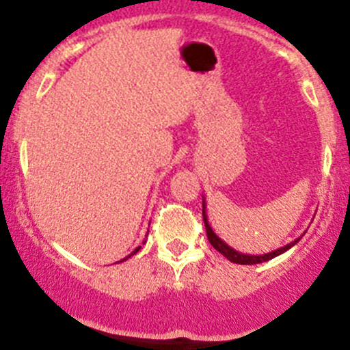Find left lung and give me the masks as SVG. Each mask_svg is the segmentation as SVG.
I'll return each mask as SVG.
<instances>
[{
  "label": "left lung",
  "instance_id": "1",
  "mask_svg": "<svg viewBox=\"0 0 350 350\" xmlns=\"http://www.w3.org/2000/svg\"><path fill=\"white\" fill-rule=\"evenodd\" d=\"M203 222H205V229H206V237H208L210 244H212L213 247H215L217 251H219L220 254H224V256L227 258L229 261H232V263H239V265H256V263H263V261H269L272 260V258L279 256V254L286 253L287 250H291V247L294 246V244L299 243L301 237L304 236V230L303 234H301L297 239L291 241L289 244H286V246L279 247V250H273L270 251V253H265V254H244V253H239V251H236L234 247H230L229 244L226 243V241L220 239L219 236H217L215 232H213V229L210 227L208 224V217H206V203H205V196H203Z\"/></svg>",
  "mask_w": 350,
  "mask_h": 350
}]
</instances>
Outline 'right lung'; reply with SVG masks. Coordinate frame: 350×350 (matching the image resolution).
Returning a JSON list of instances; mask_svg holds the SVG:
<instances>
[{
  "mask_svg": "<svg viewBox=\"0 0 350 350\" xmlns=\"http://www.w3.org/2000/svg\"><path fill=\"white\" fill-rule=\"evenodd\" d=\"M147 234H148V232H147ZM144 244H145V241H144ZM140 247H142V246L135 247V250H133V251H131V253H130V254H128V256H126V258H123V260H120V261H118V263H121V261H126V260H128V258H131V256H133V254H135V253H138V251H140Z\"/></svg>",
  "mask_w": 350,
  "mask_h": 350,
  "instance_id": "right-lung-1",
  "label": "right lung"
}]
</instances>
